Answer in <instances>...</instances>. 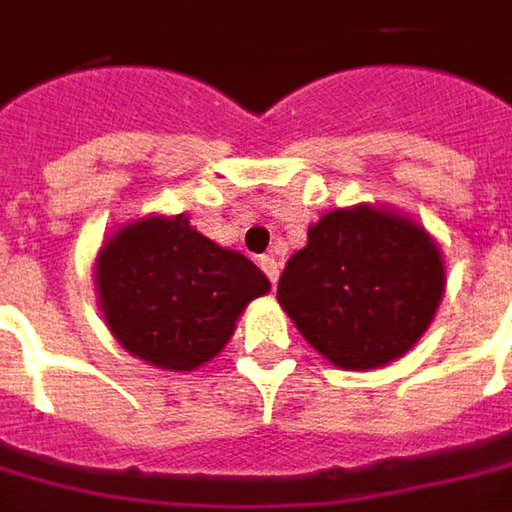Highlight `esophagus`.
I'll list each match as a JSON object with an SVG mask.
<instances>
[{"mask_svg": "<svg viewBox=\"0 0 512 512\" xmlns=\"http://www.w3.org/2000/svg\"><path fill=\"white\" fill-rule=\"evenodd\" d=\"M259 268L265 271V276H268L271 282H276V276H279V262H276L274 256H262V259H259Z\"/></svg>", "mask_w": 512, "mask_h": 512, "instance_id": "esophagus-1", "label": "esophagus"}]
</instances>
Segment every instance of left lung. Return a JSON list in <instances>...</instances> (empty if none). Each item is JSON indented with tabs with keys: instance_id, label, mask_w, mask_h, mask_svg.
Listing matches in <instances>:
<instances>
[{
	"instance_id": "1",
	"label": "left lung",
	"mask_w": 512,
	"mask_h": 512,
	"mask_svg": "<svg viewBox=\"0 0 512 512\" xmlns=\"http://www.w3.org/2000/svg\"><path fill=\"white\" fill-rule=\"evenodd\" d=\"M443 259L420 224L355 206L323 215L276 285L303 338L344 370L405 355L443 297Z\"/></svg>"
}]
</instances>
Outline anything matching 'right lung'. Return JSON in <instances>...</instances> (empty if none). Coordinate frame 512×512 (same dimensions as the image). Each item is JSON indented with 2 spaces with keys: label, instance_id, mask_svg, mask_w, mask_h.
Listing matches in <instances>:
<instances>
[{
  "label": "right lung",
  "instance_id": "right-lung-1",
  "mask_svg": "<svg viewBox=\"0 0 512 512\" xmlns=\"http://www.w3.org/2000/svg\"><path fill=\"white\" fill-rule=\"evenodd\" d=\"M95 285L116 341L163 370L215 358L244 306L271 291L250 259L201 236L183 215L142 218L107 238Z\"/></svg>",
  "mask_w": 512,
  "mask_h": 512
}]
</instances>
